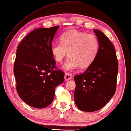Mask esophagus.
<instances>
[{"instance_id": "esophagus-1", "label": "esophagus", "mask_w": 131, "mask_h": 131, "mask_svg": "<svg viewBox=\"0 0 131 131\" xmlns=\"http://www.w3.org/2000/svg\"><path fill=\"white\" fill-rule=\"evenodd\" d=\"M71 79H72V76H71V75L68 73H66L65 76H64V79H65L66 81L71 80Z\"/></svg>"}]
</instances>
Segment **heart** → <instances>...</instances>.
<instances>
[{
	"mask_svg": "<svg viewBox=\"0 0 131 131\" xmlns=\"http://www.w3.org/2000/svg\"><path fill=\"white\" fill-rule=\"evenodd\" d=\"M61 43H53L51 51L55 60L61 62L69 55L62 68L72 71L79 67H89L95 60L99 51V41L93 34H86L76 30H70L60 36Z\"/></svg>",
	"mask_w": 131,
	"mask_h": 131,
	"instance_id": "1",
	"label": "heart"
}]
</instances>
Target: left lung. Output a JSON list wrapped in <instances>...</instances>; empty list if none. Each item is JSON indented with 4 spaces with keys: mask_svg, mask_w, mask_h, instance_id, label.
I'll return each mask as SVG.
<instances>
[{
    "mask_svg": "<svg viewBox=\"0 0 131 131\" xmlns=\"http://www.w3.org/2000/svg\"><path fill=\"white\" fill-rule=\"evenodd\" d=\"M99 41V51L85 71L74 77V100L83 112H95L103 107L115 94L118 62L114 46L103 32L94 30Z\"/></svg>",
    "mask_w": 131,
    "mask_h": 131,
    "instance_id": "8db88e82",
    "label": "left lung"
}]
</instances>
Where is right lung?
Returning <instances> with one entry per match:
<instances>
[{
  "mask_svg": "<svg viewBox=\"0 0 131 131\" xmlns=\"http://www.w3.org/2000/svg\"><path fill=\"white\" fill-rule=\"evenodd\" d=\"M58 26L40 28L27 35L17 49L14 73L19 97L30 106L43 108L52 102L55 88L64 80L55 70L51 47Z\"/></svg>",
  "mask_w": 131,
  "mask_h": 131,
  "instance_id": "right-lung-1",
  "label": "right lung"
}]
</instances>
